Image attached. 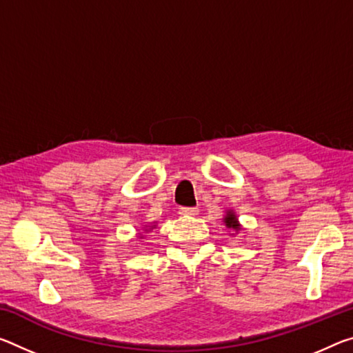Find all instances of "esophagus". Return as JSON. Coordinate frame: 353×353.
Returning <instances> with one entry per match:
<instances>
[{
    "instance_id": "34e87169",
    "label": "esophagus",
    "mask_w": 353,
    "mask_h": 353,
    "mask_svg": "<svg viewBox=\"0 0 353 353\" xmlns=\"http://www.w3.org/2000/svg\"><path fill=\"white\" fill-rule=\"evenodd\" d=\"M179 214L194 216V215H198V209L196 207H181V209H179Z\"/></svg>"
}]
</instances>
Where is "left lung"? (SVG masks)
Returning <instances> with one entry per match:
<instances>
[{
    "label": "left lung",
    "mask_w": 353,
    "mask_h": 353,
    "mask_svg": "<svg viewBox=\"0 0 353 353\" xmlns=\"http://www.w3.org/2000/svg\"><path fill=\"white\" fill-rule=\"evenodd\" d=\"M225 223H226V226H228V228H232V229H236V231H239L240 225L237 223V218H236V215L231 214V212H229V214L226 215V218H225Z\"/></svg>",
    "instance_id": "left-lung-1"
}]
</instances>
